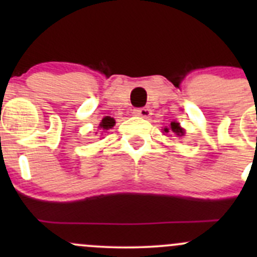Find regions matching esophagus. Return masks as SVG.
Listing matches in <instances>:
<instances>
[{"label": "esophagus", "mask_w": 257, "mask_h": 257, "mask_svg": "<svg viewBox=\"0 0 257 257\" xmlns=\"http://www.w3.org/2000/svg\"><path fill=\"white\" fill-rule=\"evenodd\" d=\"M133 114L137 116H142V118H148V116L152 114V110H150L148 107L136 108V109L133 110Z\"/></svg>", "instance_id": "obj_1"}]
</instances>
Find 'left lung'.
<instances>
[{
	"label": "left lung",
	"mask_w": 257,
	"mask_h": 257,
	"mask_svg": "<svg viewBox=\"0 0 257 257\" xmlns=\"http://www.w3.org/2000/svg\"><path fill=\"white\" fill-rule=\"evenodd\" d=\"M164 132L165 133L175 134V136H178V137H183L184 134H185L184 129L180 128V126H179V123H175V121L170 123V128H165Z\"/></svg>",
	"instance_id": "obj_1"
}]
</instances>
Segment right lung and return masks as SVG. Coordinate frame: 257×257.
<instances>
[{"mask_svg": "<svg viewBox=\"0 0 257 257\" xmlns=\"http://www.w3.org/2000/svg\"><path fill=\"white\" fill-rule=\"evenodd\" d=\"M114 124H115V120H114L113 118H110V116H104V118L102 119V121H100L99 126L102 131H108V129L113 128Z\"/></svg>", "mask_w": 257, "mask_h": 257, "instance_id": "1", "label": "right lung"}]
</instances>
